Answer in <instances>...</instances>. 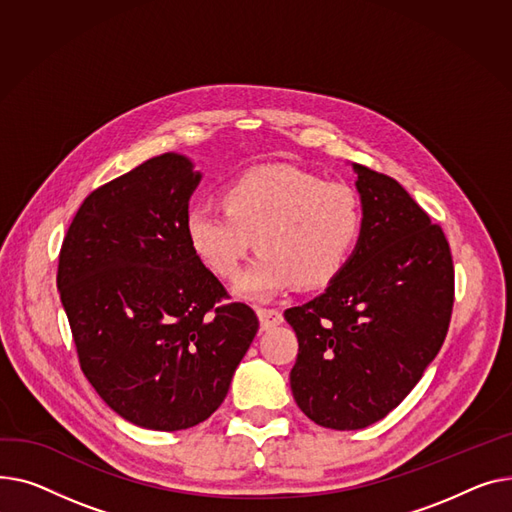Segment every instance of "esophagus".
<instances>
[{"instance_id": "34e87169", "label": "esophagus", "mask_w": 512, "mask_h": 512, "mask_svg": "<svg viewBox=\"0 0 512 512\" xmlns=\"http://www.w3.org/2000/svg\"><path fill=\"white\" fill-rule=\"evenodd\" d=\"M256 314H258V320H260L262 330L279 326V324L283 322V314H281L279 310H275V308H258Z\"/></svg>"}]
</instances>
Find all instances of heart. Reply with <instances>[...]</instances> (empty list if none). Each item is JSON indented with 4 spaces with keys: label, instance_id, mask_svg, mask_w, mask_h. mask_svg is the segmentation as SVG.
<instances>
[{
    "label": "heart",
    "instance_id": "b5f03b06",
    "mask_svg": "<svg viewBox=\"0 0 512 512\" xmlns=\"http://www.w3.org/2000/svg\"><path fill=\"white\" fill-rule=\"evenodd\" d=\"M362 223V204L349 186L268 165L235 175L223 188V208H190L184 229L194 254L221 279L237 273L256 239L260 254L233 291L266 302L293 283L304 289L333 283L351 260Z\"/></svg>",
    "mask_w": 512,
    "mask_h": 512
}]
</instances>
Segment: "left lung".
I'll use <instances>...</instances> for the list:
<instances>
[{"label":"left lung","instance_id":"left-lung-1","mask_svg":"<svg viewBox=\"0 0 512 512\" xmlns=\"http://www.w3.org/2000/svg\"><path fill=\"white\" fill-rule=\"evenodd\" d=\"M362 233L343 273L285 310L299 351L291 393L314 424L362 430L386 417L438 355L455 270L442 229L393 177L351 163Z\"/></svg>","mask_w":512,"mask_h":512}]
</instances>
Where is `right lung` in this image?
I'll use <instances>...</instances> for the list:
<instances>
[{
  "label": "right lung",
  "instance_id": "obj_1",
  "mask_svg": "<svg viewBox=\"0 0 512 512\" xmlns=\"http://www.w3.org/2000/svg\"><path fill=\"white\" fill-rule=\"evenodd\" d=\"M202 179L179 153L153 157L90 194L59 252L57 289L80 368L126 422L159 432L213 415L258 318L227 295L186 237Z\"/></svg>",
  "mask_w": 512,
  "mask_h": 512
}]
</instances>
